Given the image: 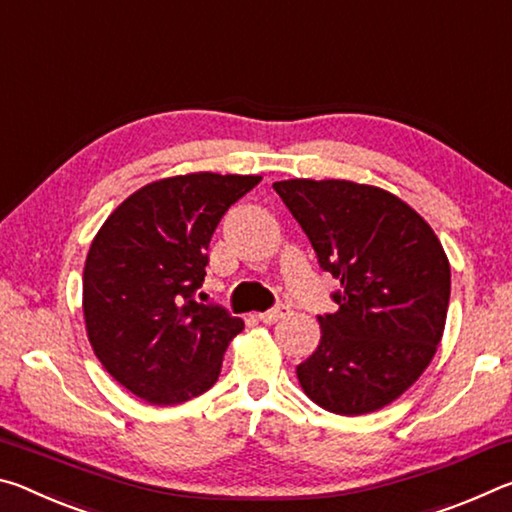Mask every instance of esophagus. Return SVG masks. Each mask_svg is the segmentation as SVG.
Listing matches in <instances>:
<instances>
[{
    "label": "esophagus",
    "mask_w": 512,
    "mask_h": 512,
    "mask_svg": "<svg viewBox=\"0 0 512 512\" xmlns=\"http://www.w3.org/2000/svg\"><path fill=\"white\" fill-rule=\"evenodd\" d=\"M291 314V309H289V305H277V307H273V309H268V311H264V314H257V318L262 320V323H277V320H282V318H287Z\"/></svg>",
    "instance_id": "34e87169"
}]
</instances>
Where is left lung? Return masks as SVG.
Returning <instances> with one entry per match:
<instances>
[{"label":"left lung","mask_w":512,"mask_h":512,"mask_svg":"<svg viewBox=\"0 0 512 512\" xmlns=\"http://www.w3.org/2000/svg\"><path fill=\"white\" fill-rule=\"evenodd\" d=\"M318 264L341 284L320 343L296 368L325 411L363 415L397 400L443 339L452 273L429 223L386 189L352 180L273 183Z\"/></svg>","instance_id":"obj_1"}]
</instances>
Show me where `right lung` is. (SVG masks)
I'll return each instance as SVG.
<instances>
[{"label": "right lung", "instance_id": "1", "mask_svg": "<svg viewBox=\"0 0 512 512\" xmlns=\"http://www.w3.org/2000/svg\"><path fill=\"white\" fill-rule=\"evenodd\" d=\"M262 176L187 173L137 189L94 237L83 268L92 350L140 400L171 406L219 379L244 320L194 300L221 216Z\"/></svg>", "mask_w": 512, "mask_h": 512}]
</instances>
